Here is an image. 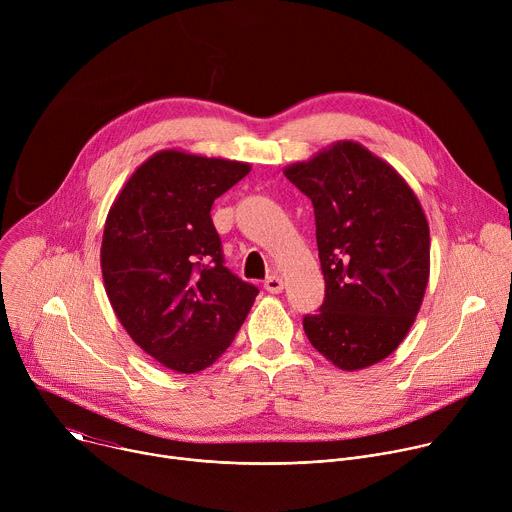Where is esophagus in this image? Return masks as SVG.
Returning a JSON list of instances; mask_svg holds the SVG:
<instances>
[{
    "mask_svg": "<svg viewBox=\"0 0 512 512\" xmlns=\"http://www.w3.org/2000/svg\"><path fill=\"white\" fill-rule=\"evenodd\" d=\"M265 289L269 291V294H281V289H283V279L279 277V275H271V277H267L265 279Z\"/></svg>",
    "mask_w": 512,
    "mask_h": 512,
    "instance_id": "1",
    "label": "esophagus"
}]
</instances>
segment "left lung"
Here are the masks:
<instances>
[{
  "mask_svg": "<svg viewBox=\"0 0 512 512\" xmlns=\"http://www.w3.org/2000/svg\"><path fill=\"white\" fill-rule=\"evenodd\" d=\"M314 204L326 281L312 346L342 371H360L403 342L429 279V225L405 178L358 141H336L283 170Z\"/></svg>",
  "mask_w": 512,
  "mask_h": 512,
  "instance_id": "1",
  "label": "left lung"
}]
</instances>
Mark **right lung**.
I'll list each match as a JSON object with an SVG mask.
<instances>
[{"label":"right lung","instance_id":"add662e5","mask_svg":"<svg viewBox=\"0 0 512 512\" xmlns=\"http://www.w3.org/2000/svg\"><path fill=\"white\" fill-rule=\"evenodd\" d=\"M251 164L162 150L145 160L109 208L101 271L131 340L162 367L194 375L235 340L259 289L223 265L212 202Z\"/></svg>","mask_w":512,"mask_h":512}]
</instances>
